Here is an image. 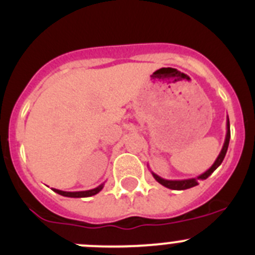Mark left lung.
Here are the masks:
<instances>
[{"label":"left lung","mask_w":255,"mask_h":255,"mask_svg":"<svg viewBox=\"0 0 255 255\" xmlns=\"http://www.w3.org/2000/svg\"><path fill=\"white\" fill-rule=\"evenodd\" d=\"M229 141H230V123H229V117H228L227 135H225L224 144H223V148H221V151H220V153H219L218 158H216L215 162L213 163V166H211V167L209 168L208 171H205L204 173L199 175L197 177L186 178V180H165V178L160 177V176L156 175L154 172H152V176H153L154 180H156L158 184H161L162 186L167 187V189H171V190H186V189H190V187L196 186V185L199 184L200 180H206V178H208L209 176H210L211 173H213L214 171H215L216 168H218L219 166L221 165V162H223V160H224L225 154H227L228 147H229Z\"/></svg>","instance_id":"obj_1"}]
</instances>
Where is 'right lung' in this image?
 Here are the masks:
<instances>
[{"label": "right lung", "instance_id": "add662e5", "mask_svg": "<svg viewBox=\"0 0 255 255\" xmlns=\"http://www.w3.org/2000/svg\"><path fill=\"white\" fill-rule=\"evenodd\" d=\"M104 187V184L99 185L98 187H95V189H92V190H87V191H61V190H58V189H52L54 191L56 192V194L61 195V196H66V197H89V196H93V195H97L99 191H101L102 189Z\"/></svg>", "mask_w": 255, "mask_h": 255}]
</instances>
